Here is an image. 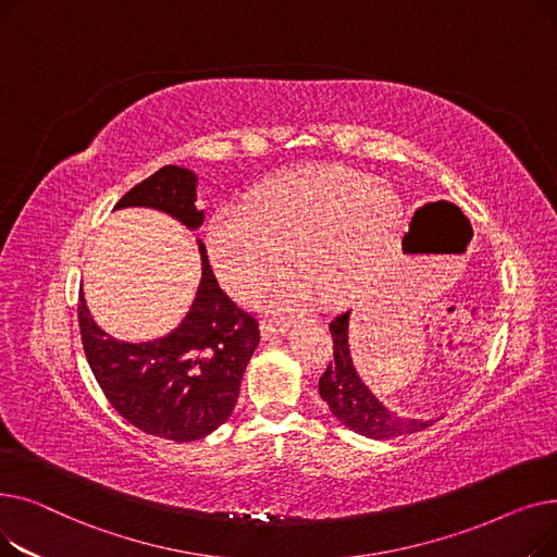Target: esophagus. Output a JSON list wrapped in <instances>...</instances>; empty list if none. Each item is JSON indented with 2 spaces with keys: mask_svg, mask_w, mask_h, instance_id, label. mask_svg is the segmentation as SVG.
Masks as SVG:
<instances>
[{
  "mask_svg": "<svg viewBox=\"0 0 557 557\" xmlns=\"http://www.w3.org/2000/svg\"><path fill=\"white\" fill-rule=\"evenodd\" d=\"M259 330H261L263 338H271V336L286 334L288 332V323H284V320H277V318H271V320H263Z\"/></svg>",
  "mask_w": 557,
  "mask_h": 557,
  "instance_id": "esophagus-1",
  "label": "esophagus"
}]
</instances>
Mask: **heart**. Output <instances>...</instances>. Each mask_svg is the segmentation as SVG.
<instances>
[{
	"mask_svg": "<svg viewBox=\"0 0 557 557\" xmlns=\"http://www.w3.org/2000/svg\"><path fill=\"white\" fill-rule=\"evenodd\" d=\"M399 196L382 181L345 166H305L271 178L248 202H227L208 227L219 282L237 300H255L290 271V252L330 302L355 288L357 269L399 225ZM305 286L275 296L298 305Z\"/></svg>",
	"mask_w": 557,
	"mask_h": 557,
	"instance_id": "b5f03b06",
	"label": "heart"
}]
</instances>
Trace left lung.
<instances>
[{
	"label": "left lung",
	"mask_w": 557,
	"mask_h": 557,
	"mask_svg": "<svg viewBox=\"0 0 557 557\" xmlns=\"http://www.w3.org/2000/svg\"><path fill=\"white\" fill-rule=\"evenodd\" d=\"M347 325L349 311L336 315L330 323L334 341V361H330L327 370L318 382L320 397L327 401L334 418L355 433L372 437V441H391V437L418 433L431 426V422L399 418L368 391V386L357 374L352 355H349Z\"/></svg>",
	"instance_id": "1"
}]
</instances>
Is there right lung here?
I'll use <instances>...</instances> for the list:
<instances>
[{
  "mask_svg": "<svg viewBox=\"0 0 557 557\" xmlns=\"http://www.w3.org/2000/svg\"><path fill=\"white\" fill-rule=\"evenodd\" d=\"M194 202L196 175L169 164L124 194L114 210L151 208L196 230L205 214ZM198 248L202 277L194 305L162 338L124 343L108 336L78 296L83 349L106 399L139 431L175 443L200 441L232 416L259 343L257 318L223 294L205 246Z\"/></svg>",
  "mask_w": 557,
  "mask_h": 557,
  "instance_id": "add662e5",
  "label": "right lung"
}]
</instances>
